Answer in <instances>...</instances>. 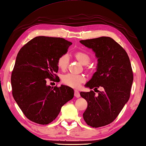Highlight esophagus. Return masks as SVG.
<instances>
[{
	"mask_svg": "<svg viewBox=\"0 0 146 146\" xmlns=\"http://www.w3.org/2000/svg\"><path fill=\"white\" fill-rule=\"evenodd\" d=\"M74 96L75 97H76V98H80V92H79V91L77 90H74Z\"/></svg>",
	"mask_w": 146,
	"mask_h": 146,
	"instance_id": "1",
	"label": "esophagus"
}]
</instances>
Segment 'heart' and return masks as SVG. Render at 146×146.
Segmentation results:
<instances>
[{
	"label": "heart",
	"instance_id": "1",
	"mask_svg": "<svg viewBox=\"0 0 146 146\" xmlns=\"http://www.w3.org/2000/svg\"><path fill=\"white\" fill-rule=\"evenodd\" d=\"M75 57L82 65H86L90 61V56L84 52H76L75 54ZM68 61L69 58L68 54H65L61 55L58 59L57 64L58 67L62 70H65L67 67ZM62 81L63 83L66 85L72 88H78L81 85V83L85 81V77L83 75L69 73L63 76Z\"/></svg>",
	"mask_w": 146,
	"mask_h": 146
}]
</instances>
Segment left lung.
I'll use <instances>...</instances> for the list:
<instances>
[{
  "instance_id": "8db88e82",
  "label": "left lung",
  "mask_w": 146,
  "mask_h": 146,
  "mask_svg": "<svg viewBox=\"0 0 146 146\" xmlns=\"http://www.w3.org/2000/svg\"><path fill=\"white\" fill-rule=\"evenodd\" d=\"M80 42L91 48L98 59L96 72L85 87L103 88L98 92V96L92 90L80 92L88 103L83 119L93 127L106 126L117 118L129 99L133 81L131 63L126 50L110 37Z\"/></svg>"
}]
</instances>
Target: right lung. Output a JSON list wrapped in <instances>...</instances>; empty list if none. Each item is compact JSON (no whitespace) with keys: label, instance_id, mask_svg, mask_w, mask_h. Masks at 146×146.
I'll return each instance as SVG.
<instances>
[{"label":"right lung","instance_id":"obj_1","mask_svg":"<svg viewBox=\"0 0 146 146\" xmlns=\"http://www.w3.org/2000/svg\"><path fill=\"white\" fill-rule=\"evenodd\" d=\"M72 42L62 38L36 36L18 53L11 82L15 101L25 116L39 124H48L60 113L61 107L74 98L68 86H48L58 72V59L67 52Z\"/></svg>","mask_w":146,"mask_h":146}]
</instances>
